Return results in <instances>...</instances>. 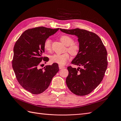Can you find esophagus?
I'll use <instances>...</instances> for the list:
<instances>
[{
	"label": "esophagus",
	"instance_id": "34e87169",
	"mask_svg": "<svg viewBox=\"0 0 121 121\" xmlns=\"http://www.w3.org/2000/svg\"><path fill=\"white\" fill-rule=\"evenodd\" d=\"M59 69H63V68H65V67L63 66H62V65H59Z\"/></svg>",
	"mask_w": 121,
	"mask_h": 121
}]
</instances>
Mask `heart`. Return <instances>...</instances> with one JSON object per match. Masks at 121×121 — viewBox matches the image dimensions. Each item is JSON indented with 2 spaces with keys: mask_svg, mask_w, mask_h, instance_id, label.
<instances>
[{
  "mask_svg": "<svg viewBox=\"0 0 121 121\" xmlns=\"http://www.w3.org/2000/svg\"><path fill=\"white\" fill-rule=\"evenodd\" d=\"M60 40L61 42L67 46L66 51L72 56H75L78 54L80 51V46L78 44L74 43V40L71 36L68 35H62L60 37ZM43 47L45 50L50 51L52 50V41L48 38L44 41ZM70 56L68 53L62 54H54L50 56V61L52 63H57L61 65H63L69 60Z\"/></svg>",
  "mask_w": 121,
  "mask_h": 121,
  "instance_id": "1",
  "label": "heart"
}]
</instances>
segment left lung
<instances>
[{
    "label": "left lung",
    "mask_w": 121,
    "mask_h": 121,
    "mask_svg": "<svg viewBox=\"0 0 121 121\" xmlns=\"http://www.w3.org/2000/svg\"><path fill=\"white\" fill-rule=\"evenodd\" d=\"M63 32L78 37L79 52L72 64L77 69L69 66L67 85L78 96H85L91 93L103 80L107 69V52L100 38L96 34L84 29H60Z\"/></svg>",
    "instance_id": "left-lung-1"
}]
</instances>
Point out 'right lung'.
<instances>
[{
    "label": "right lung",
    "mask_w": 121,
    "mask_h": 121,
    "mask_svg": "<svg viewBox=\"0 0 121 121\" xmlns=\"http://www.w3.org/2000/svg\"><path fill=\"white\" fill-rule=\"evenodd\" d=\"M59 29L43 26L28 29L21 35L15 44L13 69L18 83L31 94L37 95L45 91L59 71L57 63L39 68L42 65V60H49L47 57L43 56L44 41Z\"/></svg>",
    "instance_id": "obj_1"
}]
</instances>
